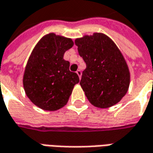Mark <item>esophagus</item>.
I'll list each match as a JSON object with an SVG mask.
<instances>
[{"instance_id":"1","label":"esophagus","mask_w":153,"mask_h":153,"mask_svg":"<svg viewBox=\"0 0 153 153\" xmlns=\"http://www.w3.org/2000/svg\"><path fill=\"white\" fill-rule=\"evenodd\" d=\"M76 73H77V74L79 75V79H80V78H81V74H82L81 70H79V69H78V70H77V71H76Z\"/></svg>"}]
</instances>
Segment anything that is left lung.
<instances>
[{"mask_svg":"<svg viewBox=\"0 0 153 153\" xmlns=\"http://www.w3.org/2000/svg\"><path fill=\"white\" fill-rule=\"evenodd\" d=\"M75 45L86 64L79 84L89 102L100 108L117 104L129 85V68L117 45L100 33L76 39Z\"/></svg>","mask_w":153,"mask_h":153,"instance_id":"8db88e82","label":"left lung"}]
</instances>
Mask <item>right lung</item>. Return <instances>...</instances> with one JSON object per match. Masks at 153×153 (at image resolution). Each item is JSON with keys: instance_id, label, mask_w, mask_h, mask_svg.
I'll return each instance as SVG.
<instances>
[{"instance_id": "1", "label": "right lung", "mask_w": 153, "mask_h": 153, "mask_svg": "<svg viewBox=\"0 0 153 153\" xmlns=\"http://www.w3.org/2000/svg\"><path fill=\"white\" fill-rule=\"evenodd\" d=\"M74 45L71 39L49 34L44 36L29 56L24 75V87L29 100L41 109L58 110L68 101L74 86L79 82L69 70L65 51Z\"/></svg>"}]
</instances>
